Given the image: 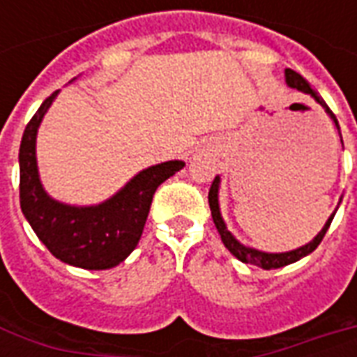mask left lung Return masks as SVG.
Here are the masks:
<instances>
[{
	"mask_svg": "<svg viewBox=\"0 0 357 357\" xmlns=\"http://www.w3.org/2000/svg\"><path fill=\"white\" fill-rule=\"evenodd\" d=\"M284 82H287V86H289V88L298 89V91H302V93H307L310 97H314L315 101L319 102L323 109H325V112L333 118V122H335L338 133H340V126H338V120L337 116L333 114V110H331L329 107H327V102L323 101L321 97L317 95V91H314V89L310 88V84H307V82L304 80L298 73H294V70H291V68H287V70H284ZM340 141H342V137H340ZM218 191H220V176H216L214 181H212V185H210L208 204H210V210H212V220H214L218 233H220V237H222V243H224L225 248H227V250H229L237 260H241V262H245V264H250V266H258V268H262V269L283 268V266H289V264L292 262H298L300 258H304V256L312 255L315 248H317V245L323 241L325 233H327V229H329L331 222H333V218H335V214H337V210H335V212L329 216V220L325 222L321 231L315 235L314 241H310V243L304 245V247L294 248V250H289V252H262V250H258V248L245 247V245L235 239V237L231 235V231L225 227L224 218H222V212H220V202H218Z\"/></svg>",
	"mask_w": 357,
	"mask_h": 357,
	"instance_id": "8db88e82",
	"label": "left lung"
}]
</instances>
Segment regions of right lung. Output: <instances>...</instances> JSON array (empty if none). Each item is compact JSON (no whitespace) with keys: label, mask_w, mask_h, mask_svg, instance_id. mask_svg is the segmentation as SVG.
I'll return each instance as SVG.
<instances>
[{"label":"right lung","mask_w":357,"mask_h":357,"mask_svg":"<svg viewBox=\"0 0 357 357\" xmlns=\"http://www.w3.org/2000/svg\"><path fill=\"white\" fill-rule=\"evenodd\" d=\"M59 91L51 93L22 133L19 151L20 210L51 255L82 269H110L137 247L156 187L185 162L149 166L133 176L116 195L93 206H73L45 193L36 160V135Z\"/></svg>","instance_id":"obj_1"}]
</instances>
